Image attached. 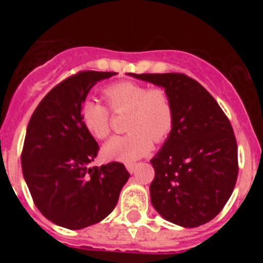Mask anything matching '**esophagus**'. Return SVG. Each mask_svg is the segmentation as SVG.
Returning <instances> with one entry per match:
<instances>
[{
	"instance_id": "obj_1",
	"label": "esophagus",
	"mask_w": 263,
	"mask_h": 263,
	"mask_svg": "<svg viewBox=\"0 0 263 263\" xmlns=\"http://www.w3.org/2000/svg\"><path fill=\"white\" fill-rule=\"evenodd\" d=\"M137 164H133V163H130V164H126V168H127V171H129L130 174H134L137 171Z\"/></svg>"
}]
</instances>
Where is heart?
Returning a JSON list of instances; mask_svg holds the SVG:
<instances>
[{
    "label": "heart",
    "mask_w": 263,
    "mask_h": 263,
    "mask_svg": "<svg viewBox=\"0 0 263 263\" xmlns=\"http://www.w3.org/2000/svg\"><path fill=\"white\" fill-rule=\"evenodd\" d=\"M111 109L129 111L126 129L129 133L115 137L103 146V157L108 160L130 163L147 154L153 139L162 142L174 126V106L168 95L160 88L148 89L133 81H120L104 90ZM80 120L88 133L97 139L110 134V111L96 100L85 99L80 105Z\"/></svg>",
    "instance_id": "1"
}]
</instances>
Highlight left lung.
I'll return each instance as SVG.
<instances>
[{"label": "left lung", "instance_id": "8db88e82", "mask_svg": "<svg viewBox=\"0 0 263 263\" xmlns=\"http://www.w3.org/2000/svg\"><path fill=\"white\" fill-rule=\"evenodd\" d=\"M163 88L174 126L150 160V199L164 220L183 228L211 221L229 200L238 175L233 129L203 85L183 73H127Z\"/></svg>", "mask_w": 263, "mask_h": 263}]
</instances>
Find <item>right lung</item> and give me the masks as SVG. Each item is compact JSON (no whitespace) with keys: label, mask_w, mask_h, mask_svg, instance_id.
<instances>
[{"label":"right lung","mask_w":263,"mask_h":263,"mask_svg":"<svg viewBox=\"0 0 263 263\" xmlns=\"http://www.w3.org/2000/svg\"><path fill=\"white\" fill-rule=\"evenodd\" d=\"M115 75L84 71L66 79L46 95L27 125L21 163L32 200L51 222L72 231L104 220L130 176L118 162L90 166L99 145L80 120L92 87Z\"/></svg>","instance_id":"add662e5"}]
</instances>
